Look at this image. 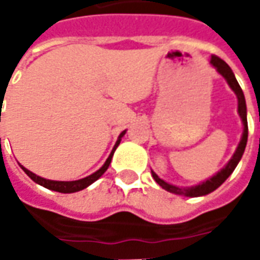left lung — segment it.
Returning <instances> with one entry per match:
<instances>
[{
    "instance_id": "obj_1",
    "label": "left lung",
    "mask_w": 260,
    "mask_h": 260,
    "mask_svg": "<svg viewBox=\"0 0 260 260\" xmlns=\"http://www.w3.org/2000/svg\"><path fill=\"white\" fill-rule=\"evenodd\" d=\"M210 64L214 67V68L217 69L218 74L223 75L225 80H227V83L230 85V87L234 90V93L238 97V113H240V117L242 119V124H244V132H242V138H241V142L238 147H237V150H235L234 156L231 157L227 166L224 167L223 170H220L217 174L212 177L210 180L205 181V182H202L199 185L196 186H191V188H178V186L171 185V184H167L166 181L160 180L157 175L154 174L152 171V175L154 181L157 182L158 185L161 186L163 189L166 191L171 192V193H175V195H184V196H192V198H195V196H203L207 195V193H210L214 189H217L218 186L223 184L224 181L227 180L230 177V174L234 171V169L237 167V164L242 157V154H244V150H245L246 146V141H248V121H246V104H245V97H244V93H242V89H241V86L238 85V82L235 79L234 74H233V71L230 68L229 65L224 62L223 59L218 58L217 55H212V58H210Z\"/></svg>"
}]
</instances>
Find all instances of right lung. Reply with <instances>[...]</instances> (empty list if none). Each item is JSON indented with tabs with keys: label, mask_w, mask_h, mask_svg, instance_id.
Masks as SVG:
<instances>
[{
	"label": "right lung",
	"mask_w": 260,
	"mask_h": 260,
	"mask_svg": "<svg viewBox=\"0 0 260 260\" xmlns=\"http://www.w3.org/2000/svg\"><path fill=\"white\" fill-rule=\"evenodd\" d=\"M125 135V131L124 132H121V135H119L118 141L115 143V146H114L113 152L111 154L108 156L107 161L104 163L102 169L97 170L96 173H93L89 177H86V178H82V180H78V181H51V180H46V178H42V177H39V175L33 174L31 171H29L25 167H22L23 171H25L26 174L30 177L31 180L37 182L39 185L44 186V188H47V189H51V191H55V192H61V193H72V192H78V191H82V189H85L86 186H89L90 184H93L94 181L99 180L100 177H102L104 173H106V170L108 169V166L111 163V158H113V154L115 152V149L117 146L119 145V142H121V138Z\"/></svg>",
	"instance_id": "1"
}]
</instances>
